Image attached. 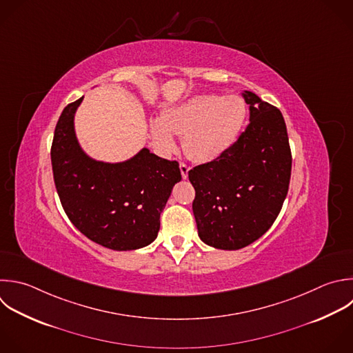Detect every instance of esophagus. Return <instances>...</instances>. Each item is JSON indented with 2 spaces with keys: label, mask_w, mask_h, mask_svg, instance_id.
Listing matches in <instances>:
<instances>
[{
  "label": "esophagus",
  "mask_w": 353,
  "mask_h": 353,
  "mask_svg": "<svg viewBox=\"0 0 353 353\" xmlns=\"http://www.w3.org/2000/svg\"><path fill=\"white\" fill-rule=\"evenodd\" d=\"M179 168H181V174H182V178H183V179H186V178H188V172H189L190 167H189L188 164H185V163H181V164H179Z\"/></svg>",
  "instance_id": "obj_1"
}]
</instances>
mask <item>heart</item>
<instances>
[{"instance_id": "1", "label": "heart", "mask_w": 353, "mask_h": 353, "mask_svg": "<svg viewBox=\"0 0 353 353\" xmlns=\"http://www.w3.org/2000/svg\"><path fill=\"white\" fill-rule=\"evenodd\" d=\"M247 105L240 97L199 95L167 109L152 121V137L163 152L176 148L175 135H183V149L196 161L219 159L239 141L247 120Z\"/></svg>"}]
</instances>
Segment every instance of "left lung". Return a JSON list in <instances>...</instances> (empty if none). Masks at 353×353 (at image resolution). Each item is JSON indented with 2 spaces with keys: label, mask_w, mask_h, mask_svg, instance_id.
Returning a JSON list of instances; mask_svg holds the SVG:
<instances>
[{
  "label": "left lung",
  "mask_w": 353,
  "mask_h": 353,
  "mask_svg": "<svg viewBox=\"0 0 353 353\" xmlns=\"http://www.w3.org/2000/svg\"><path fill=\"white\" fill-rule=\"evenodd\" d=\"M250 124L219 159L189 171L196 190L199 237L219 250L258 240L277 218L288 192L291 150L281 112L250 91Z\"/></svg>",
  "instance_id": "left-lung-1"
}]
</instances>
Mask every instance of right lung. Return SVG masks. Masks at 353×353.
<instances>
[{
    "label": "right lung",
    "mask_w": 353,
    "mask_h": 353,
    "mask_svg": "<svg viewBox=\"0 0 353 353\" xmlns=\"http://www.w3.org/2000/svg\"><path fill=\"white\" fill-rule=\"evenodd\" d=\"M83 98L63 109L51 148L62 207L90 240L116 251L142 248L157 237L160 214L174 185L182 179L179 164L146 148L123 163L91 159L74 131V114Z\"/></svg>",
    "instance_id": "add662e5"
}]
</instances>
